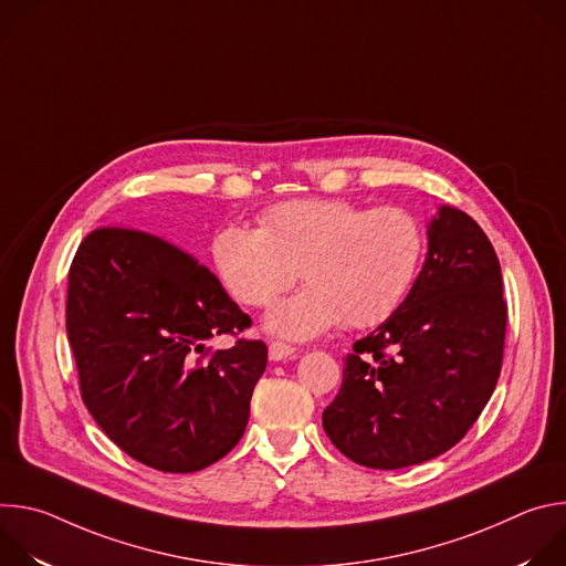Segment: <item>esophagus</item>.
<instances>
[{
    "mask_svg": "<svg viewBox=\"0 0 566 566\" xmlns=\"http://www.w3.org/2000/svg\"><path fill=\"white\" fill-rule=\"evenodd\" d=\"M295 347L289 345V343H282V340H273L269 345V358L271 360H286V358H295Z\"/></svg>",
    "mask_w": 566,
    "mask_h": 566,
    "instance_id": "esophagus-1",
    "label": "esophagus"
}]
</instances>
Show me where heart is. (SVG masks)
Listing matches in <instances>:
<instances>
[{
    "mask_svg": "<svg viewBox=\"0 0 566 566\" xmlns=\"http://www.w3.org/2000/svg\"><path fill=\"white\" fill-rule=\"evenodd\" d=\"M426 255V230L398 206L295 199L262 210L260 228L223 226L214 266L247 306L269 308L293 282L306 284L269 317L286 338H313L343 319L352 329L387 319L410 293Z\"/></svg>",
    "mask_w": 566,
    "mask_h": 566,
    "instance_id": "1",
    "label": "heart"
}]
</instances>
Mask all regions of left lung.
<instances>
[{
	"label": "left lung",
	"instance_id": "8db88e82",
	"mask_svg": "<svg viewBox=\"0 0 566 566\" xmlns=\"http://www.w3.org/2000/svg\"><path fill=\"white\" fill-rule=\"evenodd\" d=\"M502 269L465 212L441 206L408 297L345 358L322 426L352 461L396 470L457 446L495 391L506 340Z\"/></svg>",
	"mask_w": 566,
	"mask_h": 566
}]
</instances>
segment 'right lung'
Returning a JSON list of instances; mask_svg holds the SVG:
<instances>
[{"label": "right lung", "mask_w": 566, "mask_h": 566, "mask_svg": "<svg viewBox=\"0 0 566 566\" xmlns=\"http://www.w3.org/2000/svg\"><path fill=\"white\" fill-rule=\"evenodd\" d=\"M249 327L217 275L170 241L118 226L80 241L66 289L80 396L132 459L197 472L239 443L269 349L205 343Z\"/></svg>", "instance_id": "obj_1"}]
</instances>
